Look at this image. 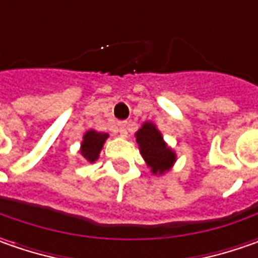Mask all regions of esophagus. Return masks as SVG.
<instances>
[{"label": "esophagus", "mask_w": 258, "mask_h": 258, "mask_svg": "<svg viewBox=\"0 0 258 258\" xmlns=\"http://www.w3.org/2000/svg\"><path fill=\"white\" fill-rule=\"evenodd\" d=\"M119 134L120 136H127V122H119Z\"/></svg>", "instance_id": "obj_1"}]
</instances>
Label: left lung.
<instances>
[{"label": "left lung", "instance_id": "1", "mask_svg": "<svg viewBox=\"0 0 258 258\" xmlns=\"http://www.w3.org/2000/svg\"><path fill=\"white\" fill-rule=\"evenodd\" d=\"M136 142L141 148L142 156L154 173H164L175 162V154L164 142L161 132L154 123L146 122L136 132Z\"/></svg>", "mask_w": 258, "mask_h": 258}]
</instances>
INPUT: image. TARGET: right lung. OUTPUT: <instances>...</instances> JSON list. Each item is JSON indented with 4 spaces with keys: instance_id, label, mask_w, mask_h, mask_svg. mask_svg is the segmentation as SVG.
<instances>
[{
    "instance_id": "add662e5",
    "label": "right lung",
    "mask_w": 258,
    "mask_h": 258,
    "mask_svg": "<svg viewBox=\"0 0 258 258\" xmlns=\"http://www.w3.org/2000/svg\"><path fill=\"white\" fill-rule=\"evenodd\" d=\"M107 134H103V132H96V131H89L86 132V135L83 136V144H82V149L80 152L85 156L86 161L89 162H94L97 158H99V154L103 148L104 141L107 139Z\"/></svg>"
}]
</instances>
